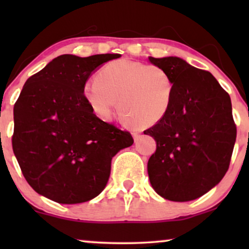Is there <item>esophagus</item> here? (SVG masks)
I'll return each instance as SVG.
<instances>
[{
  "instance_id": "34e87169",
  "label": "esophagus",
  "mask_w": 249,
  "mask_h": 249,
  "mask_svg": "<svg viewBox=\"0 0 249 249\" xmlns=\"http://www.w3.org/2000/svg\"><path fill=\"white\" fill-rule=\"evenodd\" d=\"M132 136H134V139H135V142H137L139 138H141V134H139V132H134V134H132Z\"/></svg>"
}]
</instances>
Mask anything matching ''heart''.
<instances>
[{
  "instance_id": "b5f03b06",
  "label": "heart",
  "mask_w": 249,
  "mask_h": 249,
  "mask_svg": "<svg viewBox=\"0 0 249 249\" xmlns=\"http://www.w3.org/2000/svg\"><path fill=\"white\" fill-rule=\"evenodd\" d=\"M85 100L95 114L111 117L118 102L119 114L129 127H151L171 108L175 83L163 68L139 61L108 62L83 88Z\"/></svg>"
}]
</instances>
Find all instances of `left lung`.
Here are the masks:
<instances>
[{
	"instance_id": "1",
	"label": "left lung",
	"mask_w": 249,
	"mask_h": 249,
	"mask_svg": "<svg viewBox=\"0 0 249 249\" xmlns=\"http://www.w3.org/2000/svg\"><path fill=\"white\" fill-rule=\"evenodd\" d=\"M148 59L175 83L168 114L144 131L156 141L149 181L163 198L188 202L216 186L229 169L237 136L231 100L209 71L177 56Z\"/></svg>"
}]
</instances>
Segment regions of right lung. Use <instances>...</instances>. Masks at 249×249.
Listing matches in <instances>:
<instances>
[{
  "mask_svg": "<svg viewBox=\"0 0 249 249\" xmlns=\"http://www.w3.org/2000/svg\"><path fill=\"white\" fill-rule=\"evenodd\" d=\"M120 54H63L28 78L13 107L12 148L27 182L60 204L93 199L107 186L112 158L134 144L97 118L83 94L91 72Z\"/></svg>",
  "mask_w": 249,
  "mask_h": 249,
  "instance_id": "obj_1",
  "label": "right lung"
}]
</instances>
